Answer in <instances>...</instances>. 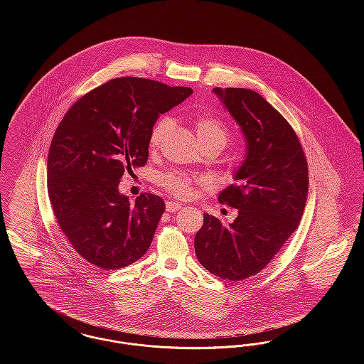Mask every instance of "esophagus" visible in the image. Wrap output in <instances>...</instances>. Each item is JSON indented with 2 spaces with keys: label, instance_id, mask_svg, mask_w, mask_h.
Wrapping results in <instances>:
<instances>
[{
  "label": "esophagus",
  "instance_id": "obj_1",
  "mask_svg": "<svg viewBox=\"0 0 364 364\" xmlns=\"http://www.w3.org/2000/svg\"><path fill=\"white\" fill-rule=\"evenodd\" d=\"M181 208L180 203H176V202H166V211L169 213H176L177 210Z\"/></svg>",
  "mask_w": 364,
  "mask_h": 364
}]
</instances>
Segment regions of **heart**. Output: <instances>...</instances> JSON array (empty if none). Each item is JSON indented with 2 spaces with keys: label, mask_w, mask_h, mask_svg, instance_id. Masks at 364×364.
Segmentation results:
<instances>
[{
  "label": "heart",
  "mask_w": 364,
  "mask_h": 364,
  "mask_svg": "<svg viewBox=\"0 0 364 364\" xmlns=\"http://www.w3.org/2000/svg\"><path fill=\"white\" fill-rule=\"evenodd\" d=\"M193 125L200 143H205L208 140H220L221 143L225 144L229 134L225 125L218 119L206 113H199L193 117ZM172 127H173V120L171 117L168 116L161 117L151 129L150 140H149L150 147L156 149L159 143L168 136ZM158 181L165 190L173 193L174 196L183 198V199L190 198L193 186L203 183L202 178L183 173V172H168V173L161 174Z\"/></svg>",
  "instance_id": "1"
}]
</instances>
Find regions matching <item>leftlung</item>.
Masks as SVG:
<instances>
[{
    "instance_id": "left-lung-1",
    "label": "left lung",
    "mask_w": 364,
    "mask_h": 364,
    "mask_svg": "<svg viewBox=\"0 0 364 364\" xmlns=\"http://www.w3.org/2000/svg\"><path fill=\"white\" fill-rule=\"evenodd\" d=\"M245 139L236 183L218 200L237 208L232 224L205 213L195 236L200 264L217 277L242 281L274 258L301 220L309 168L301 144L281 113L248 88H213Z\"/></svg>"
}]
</instances>
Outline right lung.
<instances>
[{
    "mask_svg": "<svg viewBox=\"0 0 364 364\" xmlns=\"http://www.w3.org/2000/svg\"><path fill=\"white\" fill-rule=\"evenodd\" d=\"M190 87L117 77L87 92L64 116L48 156V193L75 251L104 270L140 259L165 211L154 193L135 205L119 192L124 172L144 166L159 114L181 104Z\"/></svg>",
    "mask_w": 364,
    "mask_h": 364,
    "instance_id": "right-lung-1",
    "label": "right lung"
}]
</instances>
